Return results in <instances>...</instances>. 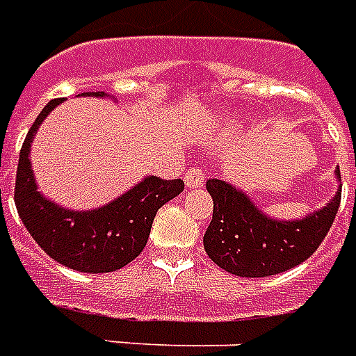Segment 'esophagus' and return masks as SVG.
Instances as JSON below:
<instances>
[{
  "label": "esophagus",
  "instance_id": "34e87169",
  "mask_svg": "<svg viewBox=\"0 0 356 356\" xmlns=\"http://www.w3.org/2000/svg\"><path fill=\"white\" fill-rule=\"evenodd\" d=\"M204 177H206V173L200 168H191L185 173L186 188H200L204 185Z\"/></svg>",
  "mask_w": 356,
  "mask_h": 356
}]
</instances>
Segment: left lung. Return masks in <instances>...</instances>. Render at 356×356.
Here are the masks:
<instances>
[{"mask_svg": "<svg viewBox=\"0 0 356 356\" xmlns=\"http://www.w3.org/2000/svg\"><path fill=\"white\" fill-rule=\"evenodd\" d=\"M336 177L341 179L339 170ZM206 188L213 198V217L204 234V250L227 273L246 278L278 275L309 259L328 234L341 200L337 188L324 208L301 219L278 221L227 181L209 179Z\"/></svg>", "mask_w": 356, "mask_h": 356, "instance_id": "1", "label": "left lung"}]
</instances>
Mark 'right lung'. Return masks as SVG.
<instances>
[{"mask_svg":"<svg viewBox=\"0 0 356 356\" xmlns=\"http://www.w3.org/2000/svg\"><path fill=\"white\" fill-rule=\"evenodd\" d=\"M81 97H106L104 91ZM63 99L51 101L22 143L15 183V206L30 236L55 261L80 273H112L131 263L147 246L156 211L183 193L181 179L145 177L106 206L74 211L47 200L35 185L30 147L45 116Z\"/></svg>","mask_w":356,"mask_h":356,"instance_id":"obj_1","label":"right lung"}]
</instances>
